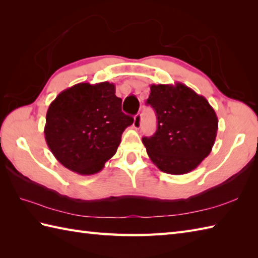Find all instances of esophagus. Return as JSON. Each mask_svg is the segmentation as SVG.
I'll return each instance as SVG.
<instances>
[{
    "label": "esophagus",
    "instance_id": "obj_1",
    "mask_svg": "<svg viewBox=\"0 0 258 258\" xmlns=\"http://www.w3.org/2000/svg\"><path fill=\"white\" fill-rule=\"evenodd\" d=\"M141 126H142V115L139 113V114H136L135 117H134L133 127L135 130H139V128H141Z\"/></svg>",
    "mask_w": 258,
    "mask_h": 258
}]
</instances>
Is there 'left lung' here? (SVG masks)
I'll use <instances>...</instances> for the list:
<instances>
[{"mask_svg": "<svg viewBox=\"0 0 258 258\" xmlns=\"http://www.w3.org/2000/svg\"><path fill=\"white\" fill-rule=\"evenodd\" d=\"M146 103L157 116L155 134L142 139L151 161L167 174L193 171L215 143L218 119L214 108L182 83L152 84Z\"/></svg>", "mask_w": 258, "mask_h": 258, "instance_id": "8db88e82", "label": "left lung"}]
</instances>
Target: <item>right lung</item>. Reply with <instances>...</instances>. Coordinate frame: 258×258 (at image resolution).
I'll list each match as a JSON object with an SVG mask.
<instances>
[{"label": "right lung", "instance_id": "add662e5", "mask_svg": "<svg viewBox=\"0 0 258 258\" xmlns=\"http://www.w3.org/2000/svg\"><path fill=\"white\" fill-rule=\"evenodd\" d=\"M122 100L109 82L79 83L59 93L46 113L45 141L70 171L93 175L117 151L133 117L122 112Z\"/></svg>", "mask_w": 258, "mask_h": 258}]
</instances>
